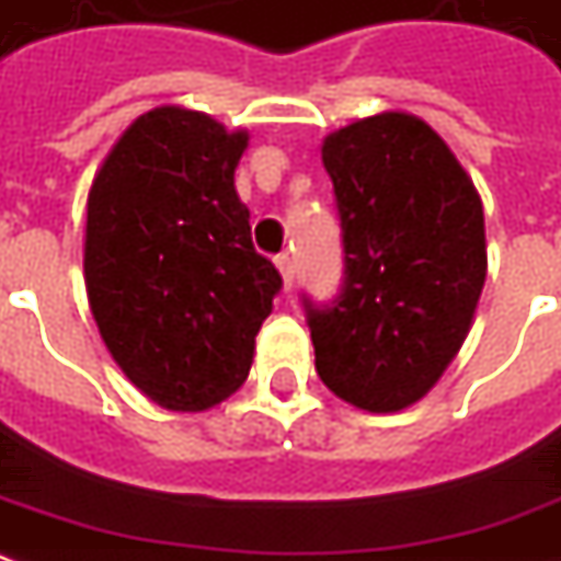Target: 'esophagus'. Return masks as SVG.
I'll use <instances>...</instances> for the list:
<instances>
[{"label":"esophagus","instance_id":"34e87169","mask_svg":"<svg viewBox=\"0 0 561 561\" xmlns=\"http://www.w3.org/2000/svg\"><path fill=\"white\" fill-rule=\"evenodd\" d=\"M274 262H277V272H280V277H284V289H289L293 287V277H296V265H293V259H289V255H277Z\"/></svg>","mask_w":561,"mask_h":561}]
</instances>
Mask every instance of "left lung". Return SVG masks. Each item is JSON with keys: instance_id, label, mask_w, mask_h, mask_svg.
<instances>
[{"instance_id": "obj_1", "label": "left lung", "mask_w": 561, "mask_h": 561, "mask_svg": "<svg viewBox=\"0 0 561 561\" xmlns=\"http://www.w3.org/2000/svg\"><path fill=\"white\" fill-rule=\"evenodd\" d=\"M345 287L308 308L314 367L330 392L394 413L432 392L472 330L484 277L482 197L445 138L404 111L330 131Z\"/></svg>"}]
</instances>
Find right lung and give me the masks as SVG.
Segmentation results:
<instances>
[{
  "label": "right lung",
  "instance_id": "add662e5",
  "mask_svg": "<svg viewBox=\"0 0 561 561\" xmlns=\"http://www.w3.org/2000/svg\"><path fill=\"white\" fill-rule=\"evenodd\" d=\"M247 145V129L163 104L116 138L89 187L92 318L126 379L167 411H209L247 382L280 289L234 191Z\"/></svg>",
  "mask_w": 561,
  "mask_h": 561
}]
</instances>
